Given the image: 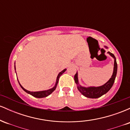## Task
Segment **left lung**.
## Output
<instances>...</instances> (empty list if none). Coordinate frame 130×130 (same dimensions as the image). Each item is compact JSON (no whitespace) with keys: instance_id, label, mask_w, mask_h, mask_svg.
Masks as SVG:
<instances>
[{"instance_id":"1","label":"left lung","mask_w":130,"mask_h":130,"mask_svg":"<svg viewBox=\"0 0 130 130\" xmlns=\"http://www.w3.org/2000/svg\"><path fill=\"white\" fill-rule=\"evenodd\" d=\"M106 48H107L106 46H105ZM109 54H110L114 59V71L113 74L110 79L107 82L106 84L100 87H82L79 85L78 78H77V73H76L74 75V80H75L76 84L77 85V89L79 91L83 94L84 96L87 98H97L103 95L104 94L106 93L109 90L111 89L112 86H113L114 83L115 79H116V74H117V64L116 62V59L114 55L112 53L108 52Z\"/></svg>"}]
</instances>
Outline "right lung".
<instances>
[{
	"instance_id": "right-lung-1",
	"label": "right lung",
	"mask_w": 130,
	"mask_h": 130,
	"mask_svg": "<svg viewBox=\"0 0 130 130\" xmlns=\"http://www.w3.org/2000/svg\"><path fill=\"white\" fill-rule=\"evenodd\" d=\"M14 70H16L15 65H14ZM65 71H66V69L63 70V71H61V72L59 73V74H58V76H57V77L56 83V85H55L54 87L53 88H52V89H49V90H47L40 91V92H30V91L27 90L26 89H25L24 88L22 87L21 85L19 84V81H18V83H19V85H20L22 89H23V90H24L25 92H27V93H28L29 94H30L31 95H32V96H34V97H36V98H44V97H46V96H48V95H50V94L54 90H55V89H56L57 86V83H58V82H59V77H60V76L62 75V74H63Z\"/></svg>"
}]
</instances>
